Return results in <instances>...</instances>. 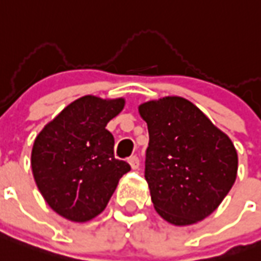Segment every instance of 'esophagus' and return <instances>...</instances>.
<instances>
[{
  "label": "esophagus",
  "mask_w": 261,
  "mask_h": 261,
  "mask_svg": "<svg viewBox=\"0 0 261 261\" xmlns=\"http://www.w3.org/2000/svg\"><path fill=\"white\" fill-rule=\"evenodd\" d=\"M128 162L129 165L132 166L133 170H136L137 167H139V165H140V161H139V158H137L136 155H132V156L128 159Z\"/></svg>",
  "instance_id": "1"
}]
</instances>
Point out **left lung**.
<instances>
[{"label": "left lung", "instance_id": "left-lung-1", "mask_svg": "<svg viewBox=\"0 0 261 261\" xmlns=\"http://www.w3.org/2000/svg\"><path fill=\"white\" fill-rule=\"evenodd\" d=\"M139 112L148 126L144 177L156 213L177 226L203 221L236 181L233 143L179 96L143 103Z\"/></svg>", "mask_w": 261, "mask_h": 261}]
</instances>
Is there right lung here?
Listing matches in <instances>:
<instances>
[{
	"label": "right lung",
	"instance_id": "add662e5",
	"mask_svg": "<svg viewBox=\"0 0 261 261\" xmlns=\"http://www.w3.org/2000/svg\"><path fill=\"white\" fill-rule=\"evenodd\" d=\"M124 99L87 95L66 106L36 136L31 166L40 193L54 211L73 222L102 213L130 165L114 156L106 125Z\"/></svg>",
	"mask_w": 261,
	"mask_h": 261
}]
</instances>
